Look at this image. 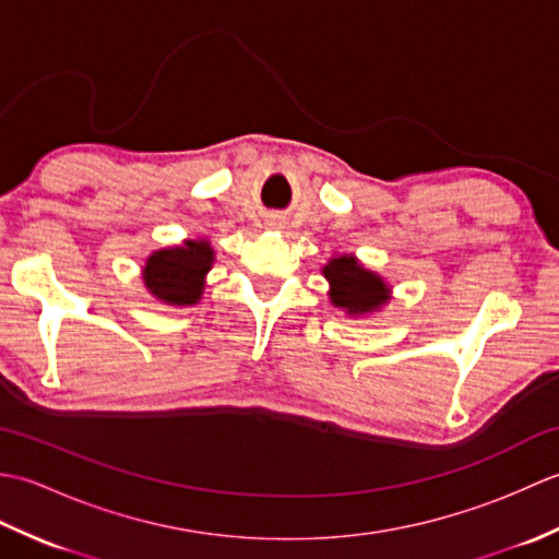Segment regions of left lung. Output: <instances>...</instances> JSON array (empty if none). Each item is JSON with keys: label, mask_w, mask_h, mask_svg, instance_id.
Returning a JSON list of instances; mask_svg holds the SVG:
<instances>
[{"label": "left lung", "mask_w": 559, "mask_h": 559, "mask_svg": "<svg viewBox=\"0 0 559 559\" xmlns=\"http://www.w3.org/2000/svg\"><path fill=\"white\" fill-rule=\"evenodd\" d=\"M324 276L331 283V302L350 314L372 312L389 300V288L384 286V281L374 276L372 271L358 266V261L353 257L331 259L329 266H324Z\"/></svg>", "instance_id": "obj_1"}]
</instances>
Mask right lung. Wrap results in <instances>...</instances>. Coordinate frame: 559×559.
<instances>
[{
    "instance_id": "add662e5",
    "label": "right lung",
    "mask_w": 559,
    "mask_h": 559,
    "mask_svg": "<svg viewBox=\"0 0 559 559\" xmlns=\"http://www.w3.org/2000/svg\"><path fill=\"white\" fill-rule=\"evenodd\" d=\"M211 261L213 249L206 242H187L185 247L160 249L146 261V288L170 305H192L199 300Z\"/></svg>"
}]
</instances>
